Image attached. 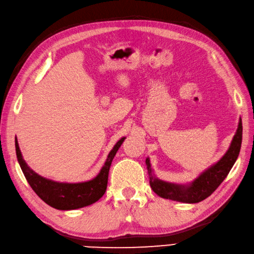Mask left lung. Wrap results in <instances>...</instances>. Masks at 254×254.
Segmentation results:
<instances>
[{
  "instance_id": "1",
  "label": "left lung",
  "mask_w": 254,
  "mask_h": 254,
  "mask_svg": "<svg viewBox=\"0 0 254 254\" xmlns=\"http://www.w3.org/2000/svg\"><path fill=\"white\" fill-rule=\"evenodd\" d=\"M242 142V122L239 118L237 131L232 138L230 146L226 153L218 162L210 165V167L201 172L193 182L189 184H178L165 182L158 179L154 175L153 169L150 163V159H146L147 170L149 174L150 186L154 193L160 197L171 200L181 201V203L195 204L204 200L213 194L216 189L221 184L234 167L239 156Z\"/></svg>"
}]
</instances>
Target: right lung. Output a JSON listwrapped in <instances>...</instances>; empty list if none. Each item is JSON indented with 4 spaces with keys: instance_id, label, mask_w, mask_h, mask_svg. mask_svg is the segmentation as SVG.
Here are the masks:
<instances>
[{
    "instance_id": "add662e5",
    "label": "right lung",
    "mask_w": 254,
    "mask_h": 254,
    "mask_svg": "<svg viewBox=\"0 0 254 254\" xmlns=\"http://www.w3.org/2000/svg\"><path fill=\"white\" fill-rule=\"evenodd\" d=\"M125 139V137H123L113 147L111 152L108 153L104 165L95 178L79 183L57 182V181L41 177L30 169L23 159L16 138H15V149H16V157L19 167L34 192L46 204L56 209L72 210L94 204L104 195L107 188L108 172H110L112 161Z\"/></svg>"
}]
</instances>
